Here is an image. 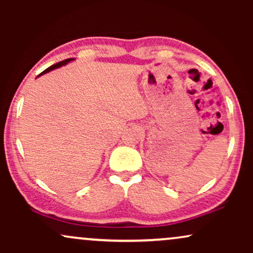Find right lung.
Segmentation results:
<instances>
[{
  "instance_id": "right-lung-1",
  "label": "right lung",
  "mask_w": 253,
  "mask_h": 253,
  "mask_svg": "<svg viewBox=\"0 0 253 253\" xmlns=\"http://www.w3.org/2000/svg\"><path fill=\"white\" fill-rule=\"evenodd\" d=\"M72 60H75V58H69V60H64V61H62V62H58V63H56V64H54V65H51V67H49V68H47L46 70L44 71H42L41 72V74L38 76V77H40V76H42V75H44V74H47V72H49V71H51V70H54V69H57V68H61L62 65H65V64H68L69 62H71Z\"/></svg>"
}]
</instances>
